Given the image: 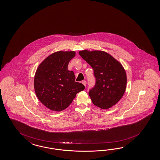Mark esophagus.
Returning a JSON list of instances; mask_svg holds the SVG:
<instances>
[{
  "label": "esophagus",
  "instance_id": "1",
  "mask_svg": "<svg viewBox=\"0 0 160 160\" xmlns=\"http://www.w3.org/2000/svg\"><path fill=\"white\" fill-rule=\"evenodd\" d=\"M82 84L84 85V86H86V84H87V82L85 80H83V81H82Z\"/></svg>",
  "mask_w": 160,
  "mask_h": 160
}]
</instances>
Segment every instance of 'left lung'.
I'll return each instance as SVG.
<instances>
[{"mask_svg":"<svg viewBox=\"0 0 160 160\" xmlns=\"http://www.w3.org/2000/svg\"><path fill=\"white\" fill-rule=\"evenodd\" d=\"M78 53L94 70L96 82L89 95L94 105L107 109L116 105L122 97L127 86L122 65L105 51L82 50Z\"/></svg>","mask_w":160,"mask_h":160,"instance_id":"obj_1","label":"left lung"}]
</instances>
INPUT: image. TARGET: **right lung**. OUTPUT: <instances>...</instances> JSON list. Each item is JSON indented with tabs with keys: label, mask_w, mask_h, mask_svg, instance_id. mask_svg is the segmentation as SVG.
Listing matches in <instances>:
<instances>
[{
	"label": "right lung",
	"mask_w": 160,
	"mask_h": 160,
	"mask_svg": "<svg viewBox=\"0 0 160 160\" xmlns=\"http://www.w3.org/2000/svg\"><path fill=\"white\" fill-rule=\"evenodd\" d=\"M74 51L52 53L38 66L34 78V88L39 101L47 108L60 112L67 108L84 86L75 82L73 71L68 66Z\"/></svg>",
	"instance_id": "1"
}]
</instances>
